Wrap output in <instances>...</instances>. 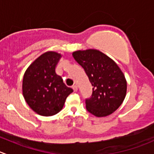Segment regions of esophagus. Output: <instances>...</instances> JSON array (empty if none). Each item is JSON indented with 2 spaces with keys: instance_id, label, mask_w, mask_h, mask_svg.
<instances>
[{
  "instance_id": "obj_1",
  "label": "esophagus",
  "mask_w": 154,
  "mask_h": 154,
  "mask_svg": "<svg viewBox=\"0 0 154 154\" xmlns=\"http://www.w3.org/2000/svg\"><path fill=\"white\" fill-rule=\"evenodd\" d=\"M72 89H74V92H77V89H78V88H77V85H74V86H72Z\"/></svg>"
}]
</instances>
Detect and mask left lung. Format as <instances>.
Here are the masks:
<instances>
[{"label": "left lung", "instance_id": "1", "mask_svg": "<svg viewBox=\"0 0 154 154\" xmlns=\"http://www.w3.org/2000/svg\"><path fill=\"white\" fill-rule=\"evenodd\" d=\"M73 57L84 69L92 86V95L86 98V110L98 117L111 114L126 94V80L120 68L98 50H79L73 53Z\"/></svg>", "mask_w": 154, "mask_h": 154}]
</instances>
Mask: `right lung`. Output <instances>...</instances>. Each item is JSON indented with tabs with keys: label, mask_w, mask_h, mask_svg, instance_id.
<instances>
[{
	"label": "right lung",
	"mask_w": 154,
	"mask_h": 154,
	"mask_svg": "<svg viewBox=\"0 0 154 154\" xmlns=\"http://www.w3.org/2000/svg\"><path fill=\"white\" fill-rule=\"evenodd\" d=\"M61 55L47 52L37 58L25 71L22 92L27 104L41 116H53L63 107L67 97L73 92L56 73Z\"/></svg>",
	"instance_id": "obj_1"
}]
</instances>
